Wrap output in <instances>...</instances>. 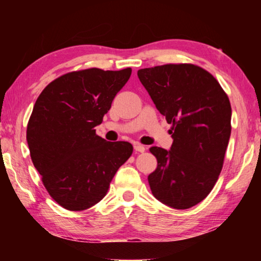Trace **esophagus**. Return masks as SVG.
I'll return each instance as SVG.
<instances>
[{"mask_svg": "<svg viewBox=\"0 0 261 261\" xmlns=\"http://www.w3.org/2000/svg\"><path fill=\"white\" fill-rule=\"evenodd\" d=\"M134 148H135V151L136 152H140V153H143V152H145V146H143V145H140V144H138V143H136V144H134Z\"/></svg>", "mask_w": 261, "mask_h": 261, "instance_id": "34e87169", "label": "esophagus"}]
</instances>
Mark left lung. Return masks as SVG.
Wrapping results in <instances>:
<instances>
[{
  "mask_svg": "<svg viewBox=\"0 0 261 261\" xmlns=\"http://www.w3.org/2000/svg\"><path fill=\"white\" fill-rule=\"evenodd\" d=\"M156 109L171 127L170 149L151 147L158 168L148 175L153 196L187 210L208 196L218 180L231 134V107L218 81L193 64L138 70Z\"/></svg>",
  "mask_w": 261,
  "mask_h": 261,
  "instance_id": "left-lung-1",
  "label": "left lung"
}]
</instances>
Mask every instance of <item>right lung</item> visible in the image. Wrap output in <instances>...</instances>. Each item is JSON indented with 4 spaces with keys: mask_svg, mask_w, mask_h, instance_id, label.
Returning a JSON list of instances; mask_svg holds the SVG:
<instances>
[{
    "mask_svg": "<svg viewBox=\"0 0 261 261\" xmlns=\"http://www.w3.org/2000/svg\"><path fill=\"white\" fill-rule=\"evenodd\" d=\"M131 76V68L86 69L55 79L41 92L26 139L31 159L48 193L69 211L94 206L134 147L95 135L103 115Z\"/></svg>",
    "mask_w": 261,
    "mask_h": 261,
    "instance_id": "add662e5",
    "label": "right lung"
}]
</instances>
